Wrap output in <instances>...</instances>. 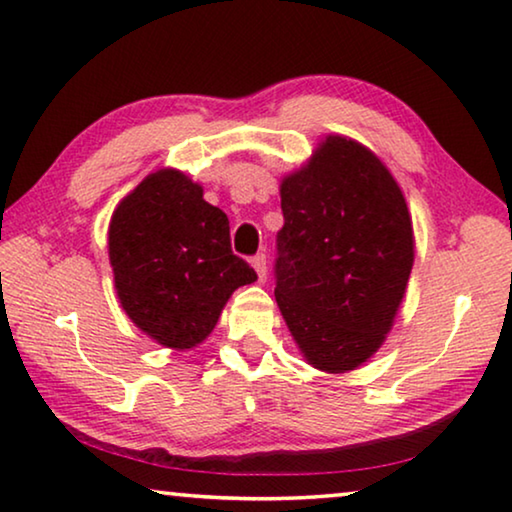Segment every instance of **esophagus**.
<instances>
[{
	"label": "esophagus",
	"instance_id": "obj_1",
	"mask_svg": "<svg viewBox=\"0 0 512 512\" xmlns=\"http://www.w3.org/2000/svg\"><path fill=\"white\" fill-rule=\"evenodd\" d=\"M251 267L256 270L258 279L265 281V276H267V258H265V254H258V256L251 258Z\"/></svg>",
	"mask_w": 512,
	"mask_h": 512
}]
</instances>
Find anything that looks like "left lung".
<instances>
[{
	"instance_id": "1",
	"label": "left lung",
	"mask_w": 512,
	"mask_h": 512,
	"mask_svg": "<svg viewBox=\"0 0 512 512\" xmlns=\"http://www.w3.org/2000/svg\"><path fill=\"white\" fill-rule=\"evenodd\" d=\"M274 297L301 356L345 374L385 342L415 261L408 204L370 147L329 133L281 179Z\"/></svg>"
}]
</instances>
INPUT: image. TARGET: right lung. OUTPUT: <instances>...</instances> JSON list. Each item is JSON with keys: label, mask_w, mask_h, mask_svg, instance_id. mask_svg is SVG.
Here are the masks:
<instances>
[{"label": "right lung", "mask_w": 512, "mask_h": 512, "mask_svg": "<svg viewBox=\"0 0 512 512\" xmlns=\"http://www.w3.org/2000/svg\"><path fill=\"white\" fill-rule=\"evenodd\" d=\"M108 261L122 311L174 351L201 345L233 292L258 279L231 251L226 215L174 167L147 174L115 206Z\"/></svg>", "instance_id": "1"}]
</instances>
